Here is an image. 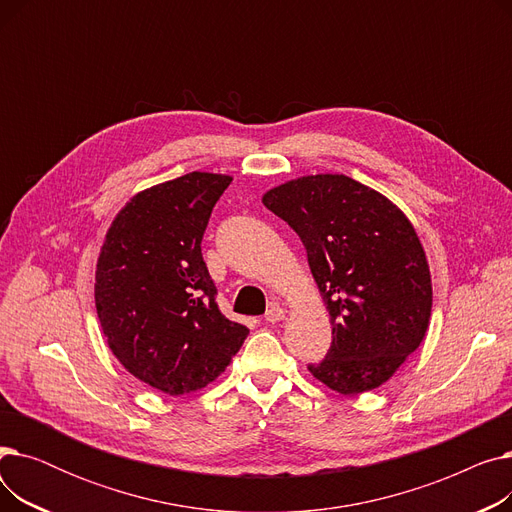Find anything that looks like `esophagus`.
I'll use <instances>...</instances> for the list:
<instances>
[{
  "mask_svg": "<svg viewBox=\"0 0 512 512\" xmlns=\"http://www.w3.org/2000/svg\"><path fill=\"white\" fill-rule=\"evenodd\" d=\"M263 319H265V324H276V321L284 319V309L280 305H272L270 309L265 311Z\"/></svg>",
  "mask_w": 512,
  "mask_h": 512,
  "instance_id": "esophagus-1",
  "label": "esophagus"
}]
</instances>
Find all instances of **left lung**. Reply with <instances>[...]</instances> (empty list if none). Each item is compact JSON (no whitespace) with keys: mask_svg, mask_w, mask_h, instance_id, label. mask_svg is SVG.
I'll return each instance as SVG.
<instances>
[{"mask_svg":"<svg viewBox=\"0 0 512 512\" xmlns=\"http://www.w3.org/2000/svg\"><path fill=\"white\" fill-rule=\"evenodd\" d=\"M263 205L299 234L330 311L332 346L313 378L340 394L382 386L425 338L432 278L407 215L344 174L290 180Z\"/></svg>","mask_w":512,"mask_h":512,"instance_id":"obj_1","label":"left lung"}]
</instances>
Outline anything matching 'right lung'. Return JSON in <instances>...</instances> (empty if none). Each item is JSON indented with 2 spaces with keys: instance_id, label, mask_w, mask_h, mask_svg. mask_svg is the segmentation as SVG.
I'll return each mask as SVG.
<instances>
[{
  "instance_id": "obj_1",
  "label": "right lung",
  "mask_w": 512,
  "mask_h": 512,
  "mask_svg": "<svg viewBox=\"0 0 512 512\" xmlns=\"http://www.w3.org/2000/svg\"><path fill=\"white\" fill-rule=\"evenodd\" d=\"M230 182L191 172L147 188L116 215L99 253L95 307L107 344L134 378L170 396L213 382L249 334L215 303L201 253Z\"/></svg>"
}]
</instances>
